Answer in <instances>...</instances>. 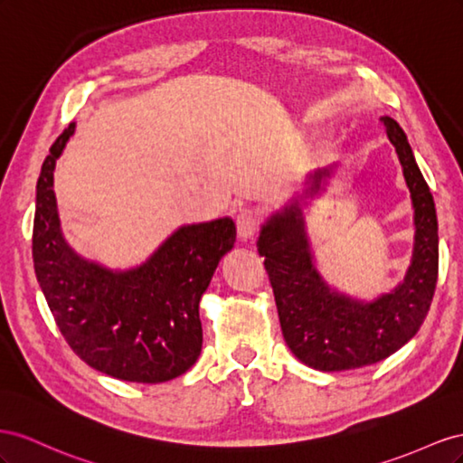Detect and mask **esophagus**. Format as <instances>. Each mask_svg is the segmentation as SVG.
<instances>
[{"mask_svg":"<svg viewBox=\"0 0 463 463\" xmlns=\"http://www.w3.org/2000/svg\"><path fill=\"white\" fill-rule=\"evenodd\" d=\"M260 227V213L256 209H241L236 213V229H239L241 239H252V236L258 232Z\"/></svg>","mask_w":463,"mask_h":463,"instance_id":"1","label":"esophagus"}]
</instances>
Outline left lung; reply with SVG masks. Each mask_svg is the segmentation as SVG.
Returning a JSON list of instances; mask_svg holds the SVG:
<instances>
[{"label": "left lung", "instance_id": "obj_1", "mask_svg": "<svg viewBox=\"0 0 463 463\" xmlns=\"http://www.w3.org/2000/svg\"><path fill=\"white\" fill-rule=\"evenodd\" d=\"M380 122L398 153L415 209L413 260L403 283L373 302L337 293L314 266L297 203L271 215L258 239L285 343L316 371H351L384 361L419 332L437 288L439 222L432 194L400 124L388 116ZM326 176L329 168L316 170L308 192H318Z\"/></svg>", "mask_w": 463, "mask_h": 463}]
</instances>
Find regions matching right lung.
Returning <instances> with one entry per match:
<instances>
[{"instance_id":"right-lung-1","label":"right lung","mask_w":463,"mask_h":463,"mask_svg":"<svg viewBox=\"0 0 463 463\" xmlns=\"http://www.w3.org/2000/svg\"><path fill=\"white\" fill-rule=\"evenodd\" d=\"M70 124L50 147L36 184L33 260L52 316L79 359L118 380L158 384L184 374L202 353L200 300L236 241L232 219L184 224L143 266L112 271L65 242L54 194L56 158Z\"/></svg>"}]
</instances>
